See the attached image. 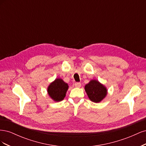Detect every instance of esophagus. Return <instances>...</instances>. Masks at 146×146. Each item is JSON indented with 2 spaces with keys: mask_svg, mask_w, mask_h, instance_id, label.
Here are the masks:
<instances>
[{
  "mask_svg": "<svg viewBox=\"0 0 146 146\" xmlns=\"http://www.w3.org/2000/svg\"><path fill=\"white\" fill-rule=\"evenodd\" d=\"M81 83H79V82H76V83H75V86L77 87V88H80L81 87Z\"/></svg>",
  "mask_w": 146,
  "mask_h": 146,
  "instance_id": "obj_1",
  "label": "esophagus"
}]
</instances>
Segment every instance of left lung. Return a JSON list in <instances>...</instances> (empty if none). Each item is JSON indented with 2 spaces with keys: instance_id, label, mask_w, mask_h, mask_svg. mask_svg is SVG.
I'll use <instances>...</instances> for the list:
<instances>
[{
  "instance_id": "1",
  "label": "left lung",
  "mask_w": 146,
  "mask_h": 146,
  "mask_svg": "<svg viewBox=\"0 0 146 146\" xmlns=\"http://www.w3.org/2000/svg\"><path fill=\"white\" fill-rule=\"evenodd\" d=\"M85 90L92 102L99 103L107 95V89L98 80H91L85 86Z\"/></svg>"
}]
</instances>
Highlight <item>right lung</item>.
<instances>
[{"mask_svg":"<svg viewBox=\"0 0 146 146\" xmlns=\"http://www.w3.org/2000/svg\"><path fill=\"white\" fill-rule=\"evenodd\" d=\"M68 88V83L64 82L61 78H58L48 85L47 93L53 100L60 102L65 98Z\"/></svg>","mask_w":146,"mask_h":146,"instance_id":"add662e5","label":"right lung"}]
</instances>
